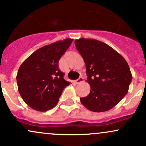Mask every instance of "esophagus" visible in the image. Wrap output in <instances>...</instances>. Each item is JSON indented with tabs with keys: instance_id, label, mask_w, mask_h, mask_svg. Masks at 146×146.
<instances>
[{
	"instance_id": "esophagus-1",
	"label": "esophagus",
	"mask_w": 146,
	"mask_h": 146,
	"mask_svg": "<svg viewBox=\"0 0 146 146\" xmlns=\"http://www.w3.org/2000/svg\"><path fill=\"white\" fill-rule=\"evenodd\" d=\"M83 81H84V78H83L82 76H80V78H79L78 79V80H75V84H80V83L82 82Z\"/></svg>"
}]
</instances>
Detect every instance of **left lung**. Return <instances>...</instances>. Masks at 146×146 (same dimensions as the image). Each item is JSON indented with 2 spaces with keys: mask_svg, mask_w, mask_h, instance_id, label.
Segmentation results:
<instances>
[{
  "mask_svg": "<svg viewBox=\"0 0 146 146\" xmlns=\"http://www.w3.org/2000/svg\"><path fill=\"white\" fill-rule=\"evenodd\" d=\"M75 47L86 65L90 91L80 102L90 111L105 112L128 93L132 76L128 63L109 45L95 39L80 38Z\"/></svg>",
  "mask_w": 146,
  "mask_h": 146,
  "instance_id": "obj_1",
  "label": "left lung"
}]
</instances>
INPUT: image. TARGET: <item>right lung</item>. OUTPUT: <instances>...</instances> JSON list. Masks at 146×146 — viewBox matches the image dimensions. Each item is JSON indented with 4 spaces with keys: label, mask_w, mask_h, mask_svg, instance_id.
Segmentation results:
<instances>
[{
    "label": "right lung",
    "mask_w": 146,
    "mask_h": 146,
    "mask_svg": "<svg viewBox=\"0 0 146 146\" xmlns=\"http://www.w3.org/2000/svg\"><path fill=\"white\" fill-rule=\"evenodd\" d=\"M73 40L45 45L33 52L18 69L16 80L20 95L33 109L45 112L55 107L64 88L71 84L63 78L58 62Z\"/></svg>",
    "instance_id": "add662e5"
}]
</instances>
